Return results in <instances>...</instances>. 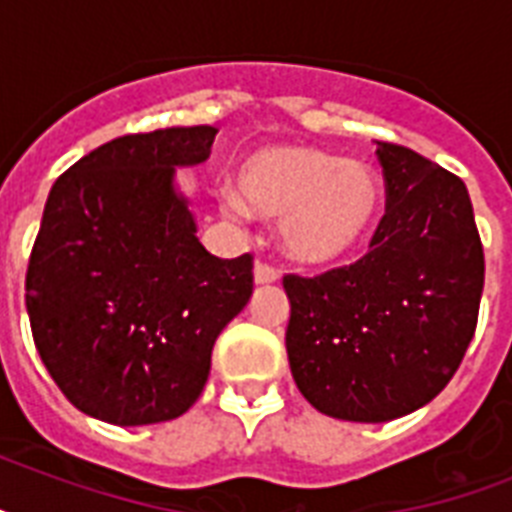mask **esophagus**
I'll return each mask as SVG.
<instances>
[{"label": "esophagus", "instance_id": "34e87169", "mask_svg": "<svg viewBox=\"0 0 512 512\" xmlns=\"http://www.w3.org/2000/svg\"><path fill=\"white\" fill-rule=\"evenodd\" d=\"M279 279V271L268 263H257L255 265V284H273Z\"/></svg>", "mask_w": 512, "mask_h": 512}]
</instances>
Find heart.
<instances>
[{"mask_svg": "<svg viewBox=\"0 0 512 512\" xmlns=\"http://www.w3.org/2000/svg\"><path fill=\"white\" fill-rule=\"evenodd\" d=\"M236 188L239 196L225 193L223 207L279 220L281 247L303 265H335L353 255L382 204L372 164L316 146L260 148L241 162Z\"/></svg>", "mask_w": 512, "mask_h": 512, "instance_id": "heart-1", "label": "heart"}]
</instances>
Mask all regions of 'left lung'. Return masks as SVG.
I'll list each match as a JSON object with an SVG mask.
<instances>
[{"label":"left lung","instance_id":"left-lung-1","mask_svg":"<svg viewBox=\"0 0 512 512\" xmlns=\"http://www.w3.org/2000/svg\"><path fill=\"white\" fill-rule=\"evenodd\" d=\"M388 209L372 252L316 276H284L287 356L321 414L388 422L446 388L476 332L484 247L460 177L377 143Z\"/></svg>","mask_w":512,"mask_h":512}]
</instances>
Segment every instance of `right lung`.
Here are the masks:
<instances>
[{
	"label": "right lung",
	"mask_w": 512,
	"mask_h": 512,
	"mask_svg": "<svg viewBox=\"0 0 512 512\" xmlns=\"http://www.w3.org/2000/svg\"><path fill=\"white\" fill-rule=\"evenodd\" d=\"M217 130L124 135L55 180L26 273L36 350L95 420L154 425L201 396L217 335L252 297V257L196 236L175 170L209 159Z\"/></svg>",
	"instance_id": "obj_1"
}]
</instances>
